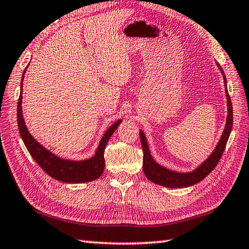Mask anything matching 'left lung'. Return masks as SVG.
<instances>
[{
  "mask_svg": "<svg viewBox=\"0 0 249 249\" xmlns=\"http://www.w3.org/2000/svg\"><path fill=\"white\" fill-rule=\"evenodd\" d=\"M216 64H217L218 70L220 71L224 78L225 93L227 98V110H228L225 128L217 145L215 146V149L211 153L210 156L206 158L203 162H201L197 168L194 169V170L188 172L173 171L170 170V169L160 165V163L156 162L154 158L152 157L145 135L143 133V130H140V140L142 150H143V172L145 174V177L149 178L151 182L170 188H184L193 186V185L202 181V179L206 176H209V174L213 171V169L217 166L220 157L225 151L227 141H228L231 133L232 124H233V111H232L231 99L229 96L228 89H227V79L224 71L217 62H216Z\"/></svg>",
  "mask_w": 249,
  "mask_h": 249,
  "instance_id": "8db88e82",
  "label": "left lung"
}]
</instances>
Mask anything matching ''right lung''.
<instances>
[{"label":"right lung","mask_w":249,"mask_h":249,"mask_svg":"<svg viewBox=\"0 0 249 249\" xmlns=\"http://www.w3.org/2000/svg\"><path fill=\"white\" fill-rule=\"evenodd\" d=\"M26 68L23 71L22 78H21L20 84V96L18 99L17 107V121L18 128L21 138H22L24 144L28 149L31 156L34 158V160L39 165L44 171L49 174L51 178H53L57 181L65 183H87L95 181L102 176L105 169V147L107 145L110 137L113 135L115 129L119 127L122 120H118L105 131L103 138L100 139L99 144L96 149L95 154L82 160H65V158L59 157L53 153L47 150L45 146L41 145L33 136L30 134V131L26 127L25 122L23 119L22 112V92H23V79Z\"/></svg>","instance_id":"add662e5"}]
</instances>
